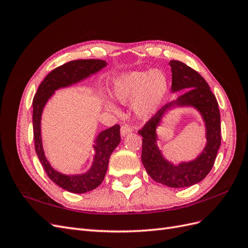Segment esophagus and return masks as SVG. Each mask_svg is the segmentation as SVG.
I'll list each match as a JSON object with an SVG mask.
<instances>
[{
    "mask_svg": "<svg viewBox=\"0 0 248 248\" xmlns=\"http://www.w3.org/2000/svg\"><path fill=\"white\" fill-rule=\"evenodd\" d=\"M132 131V127L129 124H124L121 126V134L122 136H126L127 133Z\"/></svg>",
    "mask_w": 248,
    "mask_h": 248,
    "instance_id": "obj_1",
    "label": "esophagus"
}]
</instances>
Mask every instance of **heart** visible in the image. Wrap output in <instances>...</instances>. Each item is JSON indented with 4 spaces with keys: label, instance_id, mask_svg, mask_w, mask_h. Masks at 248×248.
I'll return each mask as SVG.
<instances>
[{
    "label": "heart",
    "instance_id": "b5f03b06",
    "mask_svg": "<svg viewBox=\"0 0 248 248\" xmlns=\"http://www.w3.org/2000/svg\"><path fill=\"white\" fill-rule=\"evenodd\" d=\"M168 78L161 70L124 73L115 79L114 94L119 100L132 98L136 114L148 119L158 110L168 93Z\"/></svg>",
    "mask_w": 248,
    "mask_h": 248
}]
</instances>
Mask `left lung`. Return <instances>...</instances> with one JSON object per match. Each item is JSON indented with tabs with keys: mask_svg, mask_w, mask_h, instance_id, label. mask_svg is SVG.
I'll use <instances>...</instances> for the list:
<instances>
[{
	"mask_svg": "<svg viewBox=\"0 0 248 248\" xmlns=\"http://www.w3.org/2000/svg\"><path fill=\"white\" fill-rule=\"evenodd\" d=\"M171 90H186L177 99L163 106L150 118L138 131L142 137L141 161L154 181L175 188L191 186L202 181L214 166L221 142L220 112L218 102L207 81L201 74L183 62L171 60ZM172 105H192L197 107L205 120L207 146L203 153L191 163H184L176 167L161 156L155 146V127L163 112Z\"/></svg>",
	"mask_w": 248,
	"mask_h": 248,
	"instance_id": "obj_1",
	"label": "left lung"
}]
</instances>
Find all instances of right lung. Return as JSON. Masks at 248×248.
I'll use <instances>...</instances> for the list:
<instances>
[{
    "label": "right lung",
    "instance_id": "right-lung-1",
    "mask_svg": "<svg viewBox=\"0 0 248 248\" xmlns=\"http://www.w3.org/2000/svg\"><path fill=\"white\" fill-rule=\"evenodd\" d=\"M106 65V61L102 60L89 59L74 60L59 66L51 70L43 79L33 99V131L36 153L48 178L69 192L85 193L95 189L102 183L108 167L110 154L121 140L120 125L116 124L110 128L103 130L97 137L96 146L94 147L96 154L91 170L82 175L66 176L52 169L44 156L40 134L42 109L55 90L79 81L89 77L90 74L99 71Z\"/></svg>",
    "mask_w": 248,
    "mask_h": 248
}]
</instances>
